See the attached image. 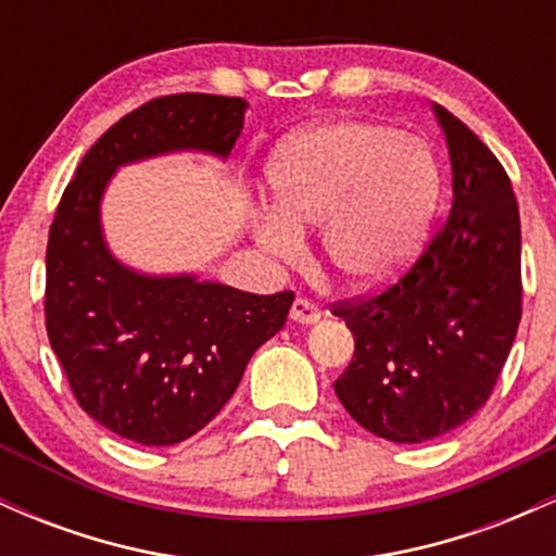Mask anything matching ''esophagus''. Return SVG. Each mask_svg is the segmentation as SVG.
I'll use <instances>...</instances> for the list:
<instances>
[{"instance_id":"obj_1","label":"esophagus","mask_w":556,"mask_h":556,"mask_svg":"<svg viewBox=\"0 0 556 556\" xmlns=\"http://www.w3.org/2000/svg\"><path fill=\"white\" fill-rule=\"evenodd\" d=\"M290 318L298 324H316L321 318V308L308 298H298L290 308Z\"/></svg>"}]
</instances>
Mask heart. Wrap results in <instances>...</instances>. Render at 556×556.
I'll use <instances>...</instances> for the list:
<instances>
[{
    "label": "heart",
    "mask_w": 556,
    "mask_h": 556,
    "mask_svg": "<svg viewBox=\"0 0 556 556\" xmlns=\"http://www.w3.org/2000/svg\"><path fill=\"white\" fill-rule=\"evenodd\" d=\"M266 177L277 216L256 222L258 245L298 264L300 232L321 227L324 258L350 287H376L410 264L442 193L429 143L374 119H331L298 132L274 151Z\"/></svg>",
    "instance_id": "1"
}]
</instances>
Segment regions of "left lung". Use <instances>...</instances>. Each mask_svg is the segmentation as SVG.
<instances>
[{
    "label": "left lung",
    "instance_id": "1",
    "mask_svg": "<svg viewBox=\"0 0 556 556\" xmlns=\"http://www.w3.org/2000/svg\"><path fill=\"white\" fill-rule=\"evenodd\" d=\"M452 162V208L416 264L371 298L344 300L355 353L334 392L366 431L420 444L486 405L522 314L520 212L489 146L433 106Z\"/></svg>",
    "mask_w": 556,
    "mask_h": 556
}]
</instances>
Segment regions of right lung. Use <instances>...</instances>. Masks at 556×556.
<instances>
[{
    "label": "right lung",
    "mask_w": 556,
    "mask_h": 556,
    "mask_svg": "<svg viewBox=\"0 0 556 556\" xmlns=\"http://www.w3.org/2000/svg\"><path fill=\"white\" fill-rule=\"evenodd\" d=\"M240 96L172 93L114 123L83 156L47 245V334L75 400L117 437L169 446L193 437L238 389L248 361L285 327L295 295H253L193 274L149 277L119 264L99 203L114 169L172 151L229 156Z\"/></svg>",
    "instance_id": "1"
}]
</instances>
